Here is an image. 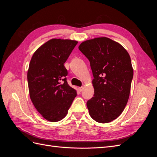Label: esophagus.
I'll use <instances>...</instances> for the list:
<instances>
[{
  "label": "esophagus",
  "instance_id": "34e87169",
  "mask_svg": "<svg viewBox=\"0 0 157 157\" xmlns=\"http://www.w3.org/2000/svg\"><path fill=\"white\" fill-rule=\"evenodd\" d=\"M78 90H79V91H80V92H82V90H84V87H83V86H81V87H79V88H78Z\"/></svg>",
  "mask_w": 157,
  "mask_h": 157
}]
</instances>
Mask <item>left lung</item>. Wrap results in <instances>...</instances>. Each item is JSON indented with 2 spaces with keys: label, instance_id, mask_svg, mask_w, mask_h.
I'll return each mask as SVG.
<instances>
[{
  "label": "left lung",
  "instance_id": "8db88e82",
  "mask_svg": "<svg viewBox=\"0 0 157 157\" xmlns=\"http://www.w3.org/2000/svg\"><path fill=\"white\" fill-rule=\"evenodd\" d=\"M78 49L90 61L94 76V97L86 103L90 115L98 122H110L121 115L129 98L134 75L130 55L107 37L84 41Z\"/></svg>",
  "mask_w": 157,
  "mask_h": 157
}]
</instances>
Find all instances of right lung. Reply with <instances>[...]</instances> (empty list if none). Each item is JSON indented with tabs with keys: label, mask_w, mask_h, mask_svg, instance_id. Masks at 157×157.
<instances>
[{
	"label": "right lung",
	"mask_w": 157,
	"mask_h": 157,
	"mask_svg": "<svg viewBox=\"0 0 157 157\" xmlns=\"http://www.w3.org/2000/svg\"><path fill=\"white\" fill-rule=\"evenodd\" d=\"M77 41L53 39L33 54L27 71L29 96L46 120L58 122L67 115L77 91L67 82L64 63Z\"/></svg>",
	"instance_id": "obj_1"
}]
</instances>
